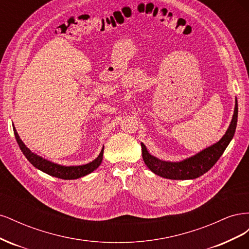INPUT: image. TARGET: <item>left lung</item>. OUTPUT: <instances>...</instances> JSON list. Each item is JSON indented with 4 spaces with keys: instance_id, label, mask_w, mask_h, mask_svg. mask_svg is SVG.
<instances>
[{
    "instance_id": "8db88e82",
    "label": "left lung",
    "mask_w": 249,
    "mask_h": 249,
    "mask_svg": "<svg viewBox=\"0 0 249 249\" xmlns=\"http://www.w3.org/2000/svg\"><path fill=\"white\" fill-rule=\"evenodd\" d=\"M238 120V103L236 100L235 111L229 129L223 137L215 144L205 148L198 154L179 162H166L149 155L145 145L141 143L142 158L146 166L156 175L170 179L196 178L212 168L219 160L225 148L233 137Z\"/></svg>"
}]
</instances>
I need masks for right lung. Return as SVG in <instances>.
Here are the masks:
<instances>
[{
  "mask_svg": "<svg viewBox=\"0 0 249 249\" xmlns=\"http://www.w3.org/2000/svg\"><path fill=\"white\" fill-rule=\"evenodd\" d=\"M14 135H16V139L18 141V144L22 152V154L25 155V157L28 159V161L31 163L34 167L38 168L39 170L48 173V175L59 178H63V179H74V178H79L84 177L88 173L92 172L95 170L97 167L100 166L102 160H103V154H104V147L102 149L101 154L99 157L96 158L95 160L92 162H90L85 165H78V166H62V165H59L56 163H53L51 161H48L43 158L37 156L36 154L32 153L22 142L18 136V134L16 130V127H13Z\"/></svg>",
  "mask_w": 249,
  "mask_h": 249,
  "instance_id": "obj_1",
  "label": "right lung"
}]
</instances>
